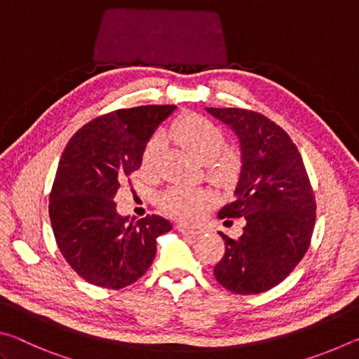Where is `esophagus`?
<instances>
[{
	"label": "esophagus",
	"mask_w": 359,
	"mask_h": 359,
	"mask_svg": "<svg viewBox=\"0 0 359 359\" xmlns=\"http://www.w3.org/2000/svg\"><path fill=\"white\" fill-rule=\"evenodd\" d=\"M175 228H177V231H180V233L191 234V236H198V234H203L204 233V228L203 226H196V224L179 223V224H175Z\"/></svg>",
	"instance_id": "obj_1"
}]
</instances>
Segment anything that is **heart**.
Returning <instances> with one entry per match:
<instances>
[{"mask_svg":"<svg viewBox=\"0 0 359 359\" xmlns=\"http://www.w3.org/2000/svg\"><path fill=\"white\" fill-rule=\"evenodd\" d=\"M165 136L179 144L199 163L208 165L209 177L220 185H231L241 174V156L238 151L224 149V135L215 123L198 114L180 117L171 123ZM163 150L161 139L155 136L142 151V168L155 169ZM160 208L171 217L180 220H194L210 205L212 196L204 190L172 187L160 194Z\"/></svg>","mask_w":359,"mask_h":359,"instance_id":"1","label":"heart"}]
</instances>
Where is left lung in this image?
<instances>
[{"label":"left lung","mask_w":359,"mask_h":359,"mask_svg":"<svg viewBox=\"0 0 359 359\" xmlns=\"http://www.w3.org/2000/svg\"><path fill=\"white\" fill-rule=\"evenodd\" d=\"M236 133L241 174L234 201L220 218H245L242 236L224 241L217 282L236 294H258L280 283L306 255L315 226V196L302 156L290 136L264 115L205 107ZM229 222V220H226Z\"/></svg>","instance_id":"obj_1"}]
</instances>
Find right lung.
<instances>
[{
	"instance_id": "1",
	"label": "right lung",
	"mask_w": 359,
	"mask_h": 359,
	"mask_svg": "<svg viewBox=\"0 0 359 359\" xmlns=\"http://www.w3.org/2000/svg\"><path fill=\"white\" fill-rule=\"evenodd\" d=\"M175 106L118 109L88 121L60 158L48 215L60 252L85 282L120 290L141 278L156 253V238L171 231L166 218L121 217L117 190L142 163L158 125Z\"/></svg>"
}]
</instances>
